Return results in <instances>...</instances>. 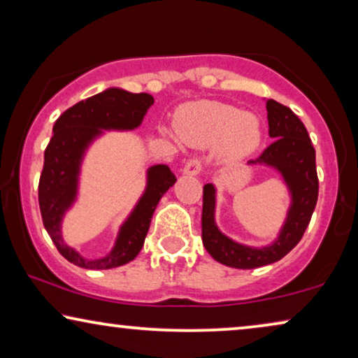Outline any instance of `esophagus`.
<instances>
[{"mask_svg":"<svg viewBox=\"0 0 358 358\" xmlns=\"http://www.w3.org/2000/svg\"><path fill=\"white\" fill-rule=\"evenodd\" d=\"M200 171H202V161H200L199 158L189 159L187 163H185V166H184V174L197 176Z\"/></svg>","mask_w":358,"mask_h":358,"instance_id":"1","label":"esophagus"}]
</instances>
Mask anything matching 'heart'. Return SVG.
I'll return each instance as SVG.
<instances>
[{"instance_id":"obj_1","label":"heart","mask_w":358,"mask_h":358,"mask_svg":"<svg viewBox=\"0 0 358 358\" xmlns=\"http://www.w3.org/2000/svg\"><path fill=\"white\" fill-rule=\"evenodd\" d=\"M180 138L195 146L222 143L229 158L252 153L261 143V125L256 117L220 102H194L176 114Z\"/></svg>"}]
</instances>
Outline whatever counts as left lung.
<instances>
[{
    "mask_svg": "<svg viewBox=\"0 0 358 358\" xmlns=\"http://www.w3.org/2000/svg\"><path fill=\"white\" fill-rule=\"evenodd\" d=\"M267 120L268 135L275 138L257 159L249 164H267L283 176L292 194V207L285 224L271 246L256 249L243 246L224 236L215 224V187L203 185L202 207V241L210 256L220 264L234 268H256L280 261L300 243L310 224L317 202L316 151L303 122L290 107L268 99Z\"/></svg>",
    "mask_w": 358,
    "mask_h": 358,
    "instance_id": "left-lung-1",
    "label": "left lung"
}]
</instances>
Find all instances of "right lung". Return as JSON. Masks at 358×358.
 Masks as SVG:
<instances>
[{"label":"right lung","instance_id":"obj_1","mask_svg":"<svg viewBox=\"0 0 358 358\" xmlns=\"http://www.w3.org/2000/svg\"><path fill=\"white\" fill-rule=\"evenodd\" d=\"M153 102V96L146 92L134 94L110 87L66 109L53 125V136L43 153V169L38 180V207L43 227L58 252L78 267L102 271L134 261L143 248L156 205L176 182V176L168 166H151L143 197L136 203L129 220L122 224L115 246L106 257L96 261L85 259L63 241L62 218L75 202L80 164L87 145L101 135L102 130L136 129Z\"/></svg>","mask_w":358,"mask_h":358}]
</instances>
